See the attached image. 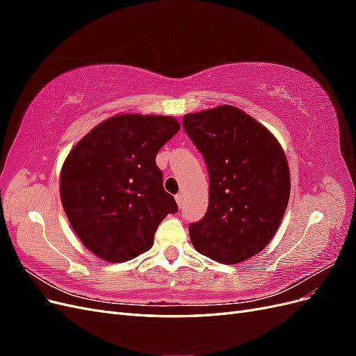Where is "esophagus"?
<instances>
[{
    "mask_svg": "<svg viewBox=\"0 0 356 356\" xmlns=\"http://www.w3.org/2000/svg\"><path fill=\"white\" fill-rule=\"evenodd\" d=\"M175 200H177V203H178V207L181 208L182 202H184V196H182V195H177V196H175Z\"/></svg>",
    "mask_w": 356,
    "mask_h": 356,
    "instance_id": "34e87169",
    "label": "esophagus"
}]
</instances>
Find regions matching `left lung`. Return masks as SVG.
<instances>
[{"label":"left lung","mask_w":356,"mask_h":356,"mask_svg":"<svg viewBox=\"0 0 356 356\" xmlns=\"http://www.w3.org/2000/svg\"><path fill=\"white\" fill-rule=\"evenodd\" d=\"M209 170V204L191 224L196 251L224 264L261 252L288 207L289 166L276 136L238 106L220 105L182 118Z\"/></svg>","instance_id":"1"}]
</instances>
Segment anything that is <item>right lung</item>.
<instances>
[{
  "instance_id": "right-lung-1",
  "label": "right lung",
  "mask_w": 356,
  "mask_h": 356,
  "mask_svg": "<svg viewBox=\"0 0 356 356\" xmlns=\"http://www.w3.org/2000/svg\"><path fill=\"white\" fill-rule=\"evenodd\" d=\"M179 127L174 115L117 114L86 134L63 161V211L101 260L124 263L148 251L159 224L177 212L156 156Z\"/></svg>"
}]
</instances>
